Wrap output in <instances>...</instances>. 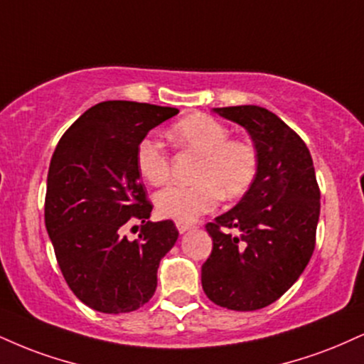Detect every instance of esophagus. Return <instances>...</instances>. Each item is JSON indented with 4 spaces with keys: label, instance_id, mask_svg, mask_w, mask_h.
I'll use <instances>...</instances> for the list:
<instances>
[{
    "label": "esophagus",
    "instance_id": "1",
    "mask_svg": "<svg viewBox=\"0 0 364 364\" xmlns=\"http://www.w3.org/2000/svg\"><path fill=\"white\" fill-rule=\"evenodd\" d=\"M176 229L179 230V234H185L186 230L193 229V224H186V222H176Z\"/></svg>",
    "mask_w": 364,
    "mask_h": 364
}]
</instances>
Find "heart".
<instances>
[{
  "label": "heart",
  "instance_id": "obj_1",
  "mask_svg": "<svg viewBox=\"0 0 364 364\" xmlns=\"http://www.w3.org/2000/svg\"><path fill=\"white\" fill-rule=\"evenodd\" d=\"M171 137L186 152L200 156L195 185L169 186L156 195L161 217L176 222H195L225 200L247 193L259 174V149L249 139L230 137V129L217 118L193 113L171 129ZM137 169L149 185L163 186L171 179V161L166 149L152 137H144L135 149Z\"/></svg>",
  "mask_w": 364,
  "mask_h": 364
}]
</instances>
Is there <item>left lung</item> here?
<instances>
[{"label":"left lung","mask_w":364,"mask_h":364,"mask_svg":"<svg viewBox=\"0 0 364 364\" xmlns=\"http://www.w3.org/2000/svg\"><path fill=\"white\" fill-rule=\"evenodd\" d=\"M215 112L251 134L261 166L242 200L205 225L213 247L201 266V287L213 304L251 312L277 301L309 264L321 190L305 142L273 112L256 105Z\"/></svg>","instance_id":"8db88e82"}]
</instances>
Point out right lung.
Wrapping results in <instances>:
<instances>
[{
    "label": "right lung",
    "mask_w": 364,
    "mask_h": 364,
    "mask_svg": "<svg viewBox=\"0 0 364 364\" xmlns=\"http://www.w3.org/2000/svg\"><path fill=\"white\" fill-rule=\"evenodd\" d=\"M176 108L103 102L65 130L52 154L46 227L74 295L103 314H129L154 295L157 268L174 246L173 220L149 222L152 203L140 183L135 149ZM140 220L139 239L121 225Z\"/></svg>",
    "instance_id": "add662e5"
}]
</instances>
